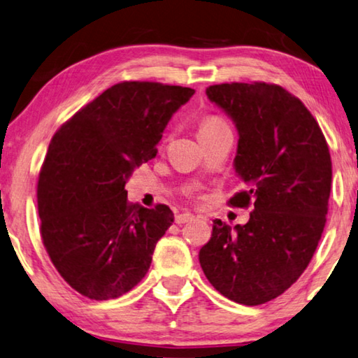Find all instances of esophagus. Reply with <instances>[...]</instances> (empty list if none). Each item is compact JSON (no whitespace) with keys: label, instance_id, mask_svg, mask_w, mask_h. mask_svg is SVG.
Instances as JSON below:
<instances>
[{"label":"esophagus","instance_id":"1","mask_svg":"<svg viewBox=\"0 0 358 358\" xmlns=\"http://www.w3.org/2000/svg\"><path fill=\"white\" fill-rule=\"evenodd\" d=\"M192 220H194V215L189 213V212H183V213H180V215H177V217H175V221H177L178 224L189 223V221H192Z\"/></svg>","mask_w":358,"mask_h":358}]
</instances>
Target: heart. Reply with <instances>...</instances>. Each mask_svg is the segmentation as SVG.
Segmentation results:
<instances>
[{
	"label": "heart",
	"instance_id": "1",
	"mask_svg": "<svg viewBox=\"0 0 358 358\" xmlns=\"http://www.w3.org/2000/svg\"><path fill=\"white\" fill-rule=\"evenodd\" d=\"M223 127H228V124H226L221 117H218V116H206L199 124V134L208 132V130L223 129Z\"/></svg>",
	"mask_w": 358,
	"mask_h": 358
}]
</instances>
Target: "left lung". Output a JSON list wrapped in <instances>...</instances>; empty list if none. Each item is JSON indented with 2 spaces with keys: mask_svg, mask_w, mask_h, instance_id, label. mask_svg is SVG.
Returning a JSON list of instances; mask_svg holds the SVG:
<instances>
[{
  "mask_svg": "<svg viewBox=\"0 0 358 358\" xmlns=\"http://www.w3.org/2000/svg\"><path fill=\"white\" fill-rule=\"evenodd\" d=\"M206 92L239 130L234 167L245 189L228 206H253V212L234 228L215 220L199 261L223 296L264 304L299 279L319 245L331 189L330 150L303 101L277 84L224 83Z\"/></svg>",
  "mask_w": 358,
  "mask_h": 358,
  "instance_id": "left-lung-1",
  "label": "left lung"
}]
</instances>
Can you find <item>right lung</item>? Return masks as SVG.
I'll return each instance as SVG.
<instances>
[{"label":"right lung","mask_w":358,"mask_h":358,"mask_svg":"<svg viewBox=\"0 0 358 358\" xmlns=\"http://www.w3.org/2000/svg\"><path fill=\"white\" fill-rule=\"evenodd\" d=\"M192 94L162 83H117L50 140L38 178L39 231L55 269L84 296L117 298L148 272L173 213L164 203L135 206L124 186L156 156L169 119Z\"/></svg>","instance_id":"add662e5"}]
</instances>
